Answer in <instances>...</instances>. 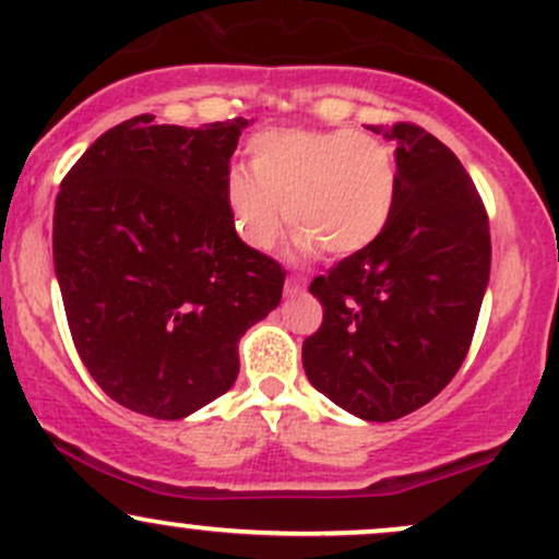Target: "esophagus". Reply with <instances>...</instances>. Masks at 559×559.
<instances>
[{
  "label": "esophagus",
  "mask_w": 559,
  "mask_h": 559,
  "mask_svg": "<svg viewBox=\"0 0 559 559\" xmlns=\"http://www.w3.org/2000/svg\"><path fill=\"white\" fill-rule=\"evenodd\" d=\"M301 292H305V281H301L299 275H288L286 286H284L286 297H297V294H301Z\"/></svg>",
  "instance_id": "34e87169"
}]
</instances>
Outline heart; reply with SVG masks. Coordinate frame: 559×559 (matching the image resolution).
Here are the masks:
<instances>
[{
  "mask_svg": "<svg viewBox=\"0 0 559 559\" xmlns=\"http://www.w3.org/2000/svg\"><path fill=\"white\" fill-rule=\"evenodd\" d=\"M252 165L226 176V207L247 247H275L286 215L292 254L320 247L346 258L370 247L389 226L396 202L394 152L368 133L273 128L249 141Z\"/></svg>",
  "mask_w": 559,
  "mask_h": 559,
  "instance_id": "heart-1",
  "label": "heart"
}]
</instances>
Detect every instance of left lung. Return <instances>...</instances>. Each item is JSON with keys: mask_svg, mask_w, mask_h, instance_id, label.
<instances>
[{"mask_svg": "<svg viewBox=\"0 0 559 559\" xmlns=\"http://www.w3.org/2000/svg\"><path fill=\"white\" fill-rule=\"evenodd\" d=\"M396 141V202L383 234L318 275L323 325L301 344L310 383L346 413L389 423L452 381L471 349L491 271L489 215L460 159L420 126Z\"/></svg>", "mask_w": 559, "mask_h": 559, "instance_id": "1", "label": "left lung"}]
</instances>
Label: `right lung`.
Here are the masks:
<instances>
[{"label": "right lung", "mask_w": 559, "mask_h": 559, "mask_svg": "<svg viewBox=\"0 0 559 559\" xmlns=\"http://www.w3.org/2000/svg\"><path fill=\"white\" fill-rule=\"evenodd\" d=\"M249 120L102 133L62 178L52 252L79 357L110 400L181 420L239 376V338L284 292L286 271L247 247L226 207Z\"/></svg>", "instance_id": "obj_1"}]
</instances>
